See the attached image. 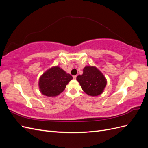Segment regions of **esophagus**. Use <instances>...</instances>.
<instances>
[{
  "label": "esophagus",
  "instance_id": "esophagus-1",
  "mask_svg": "<svg viewBox=\"0 0 148 148\" xmlns=\"http://www.w3.org/2000/svg\"><path fill=\"white\" fill-rule=\"evenodd\" d=\"M77 75H75V76H73V79H76V78H77Z\"/></svg>",
  "mask_w": 148,
  "mask_h": 148
}]
</instances>
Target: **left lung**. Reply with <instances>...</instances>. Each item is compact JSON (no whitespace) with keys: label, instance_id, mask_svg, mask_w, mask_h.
Listing matches in <instances>:
<instances>
[{"label":"left lung","instance_id":"obj_1","mask_svg":"<svg viewBox=\"0 0 148 148\" xmlns=\"http://www.w3.org/2000/svg\"><path fill=\"white\" fill-rule=\"evenodd\" d=\"M77 79L83 90L91 96L101 95L107 84L103 74L96 67L91 66L84 67L83 75H78Z\"/></svg>","mask_w":148,"mask_h":148}]
</instances>
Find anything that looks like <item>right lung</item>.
Segmentation results:
<instances>
[{
  "label": "right lung",
  "mask_w": 148,
  "mask_h": 148,
  "mask_svg": "<svg viewBox=\"0 0 148 148\" xmlns=\"http://www.w3.org/2000/svg\"><path fill=\"white\" fill-rule=\"evenodd\" d=\"M72 79L70 74L66 73L60 67H52L40 78V91L43 95L46 96H56L64 90L66 85Z\"/></svg>",
  "instance_id": "add662e5"
}]
</instances>
